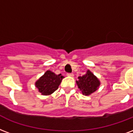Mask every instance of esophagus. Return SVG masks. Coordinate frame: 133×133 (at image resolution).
<instances>
[{"mask_svg": "<svg viewBox=\"0 0 133 133\" xmlns=\"http://www.w3.org/2000/svg\"><path fill=\"white\" fill-rule=\"evenodd\" d=\"M67 76H68V77H73L74 75L72 73H67Z\"/></svg>", "mask_w": 133, "mask_h": 133, "instance_id": "esophagus-1", "label": "esophagus"}]
</instances>
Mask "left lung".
<instances>
[{
    "instance_id": "left-lung-1",
    "label": "left lung",
    "mask_w": 133,
    "mask_h": 133,
    "mask_svg": "<svg viewBox=\"0 0 133 133\" xmlns=\"http://www.w3.org/2000/svg\"><path fill=\"white\" fill-rule=\"evenodd\" d=\"M77 81V84L79 89L82 91L85 96H89L98 89L100 86V82L94 74L88 70L86 75L82 77H79Z\"/></svg>"
}]
</instances>
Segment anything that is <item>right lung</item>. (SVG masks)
<instances>
[{"instance_id": "add662e5", "label": "right lung", "mask_w": 133, "mask_h": 133, "mask_svg": "<svg viewBox=\"0 0 133 133\" xmlns=\"http://www.w3.org/2000/svg\"><path fill=\"white\" fill-rule=\"evenodd\" d=\"M63 78V76L61 75V74L57 75L52 72L47 70L44 75L35 82V86L42 95H50L57 90Z\"/></svg>"}]
</instances>
